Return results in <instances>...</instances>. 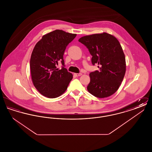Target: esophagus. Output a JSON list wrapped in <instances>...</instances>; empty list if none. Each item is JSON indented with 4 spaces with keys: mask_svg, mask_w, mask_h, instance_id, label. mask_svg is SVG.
<instances>
[{
    "mask_svg": "<svg viewBox=\"0 0 152 152\" xmlns=\"http://www.w3.org/2000/svg\"><path fill=\"white\" fill-rule=\"evenodd\" d=\"M74 75H75L76 76L78 77V76H80L82 75V73H74Z\"/></svg>",
    "mask_w": 152,
    "mask_h": 152,
    "instance_id": "1",
    "label": "esophagus"
}]
</instances>
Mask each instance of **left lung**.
<instances>
[{
  "label": "left lung",
  "mask_w": 152,
  "mask_h": 152,
  "mask_svg": "<svg viewBox=\"0 0 152 152\" xmlns=\"http://www.w3.org/2000/svg\"><path fill=\"white\" fill-rule=\"evenodd\" d=\"M79 42L85 45L92 56V63L98 64L99 71L89 74L87 90L99 98L114 94L123 81L126 61L121 45L115 36L103 32L83 36Z\"/></svg>",
  "instance_id": "8db88e82"
}]
</instances>
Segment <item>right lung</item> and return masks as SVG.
<instances>
[{
  "label": "right lung",
  "instance_id": "right-lung-1",
  "mask_svg": "<svg viewBox=\"0 0 152 152\" xmlns=\"http://www.w3.org/2000/svg\"><path fill=\"white\" fill-rule=\"evenodd\" d=\"M76 34L56 29L45 34L36 43L30 59V70L34 86L40 94L56 98L63 94L72 80L73 75L64 66L57 68L59 62L64 66L63 55L68 44Z\"/></svg>",
  "mask_w": 152,
  "mask_h": 152
}]
</instances>
